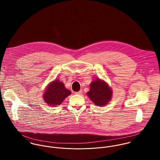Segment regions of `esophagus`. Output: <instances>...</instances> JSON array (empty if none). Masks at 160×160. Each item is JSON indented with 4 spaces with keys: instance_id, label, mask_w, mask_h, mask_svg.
Wrapping results in <instances>:
<instances>
[{
    "instance_id": "1",
    "label": "esophagus",
    "mask_w": 160,
    "mask_h": 160,
    "mask_svg": "<svg viewBox=\"0 0 160 160\" xmlns=\"http://www.w3.org/2000/svg\"><path fill=\"white\" fill-rule=\"evenodd\" d=\"M82 90H80L79 91L75 92V93H76V94H78V95H80V94H81V93H82Z\"/></svg>"
}]
</instances>
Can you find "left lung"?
I'll return each mask as SVG.
<instances>
[{"instance_id": "left-lung-1", "label": "left lung", "mask_w": 160, "mask_h": 160, "mask_svg": "<svg viewBox=\"0 0 160 160\" xmlns=\"http://www.w3.org/2000/svg\"><path fill=\"white\" fill-rule=\"evenodd\" d=\"M87 95L95 105L102 107L111 100L113 91L107 82L97 78L92 81Z\"/></svg>"}]
</instances>
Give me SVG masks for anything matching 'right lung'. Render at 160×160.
I'll use <instances>...</instances> for the list:
<instances>
[{
	"mask_svg": "<svg viewBox=\"0 0 160 160\" xmlns=\"http://www.w3.org/2000/svg\"><path fill=\"white\" fill-rule=\"evenodd\" d=\"M71 93V92L65 87L63 82L59 79L50 82L46 87L43 94V99L48 105L58 106Z\"/></svg>",
	"mask_w": 160,
	"mask_h": 160,
	"instance_id": "obj_1",
	"label": "right lung"
}]
</instances>
